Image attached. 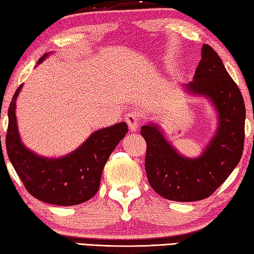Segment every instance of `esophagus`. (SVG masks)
Instances as JSON below:
<instances>
[{"label": "esophagus", "instance_id": "esophagus-1", "mask_svg": "<svg viewBox=\"0 0 254 254\" xmlns=\"http://www.w3.org/2000/svg\"><path fill=\"white\" fill-rule=\"evenodd\" d=\"M125 119H126L128 126H129V129L131 131L137 130V127L139 126V117L136 112H130V114L126 115V118Z\"/></svg>", "mask_w": 254, "mask_h": 254}]
</instances>
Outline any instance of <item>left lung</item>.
<instances>
[{"label":"left lung","instance_id":"obj_1","mask_svg":"<svg viewBox=\"0 0 254 254\" xmlns=\"http://www.w3.org/2000/svg\"><path fill=\"white\" fill-rule=\"evenodd\" d=\"M185 93L209 99L217 114L216 131L197 158L179 153L157 124L140 128L146 140L145 171L150 185L167 200L200 201L211 195L240 162L244 146L245 104L219 56L204 44L194 79Z\"/></svg>","mask_w":254,"mask_h":254}]
</instances>
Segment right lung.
<instances>
[{
	"instance_id": "1",
	"label": "right lung",
	"mask_w": 254,
	"mask_h": 254,
	"mask_svg": "<svg viewBox=\"0 0 254 254\" xmlns=\"http://www.w3.org/2000/svg\"><path fill=\"white\" fill-rule=\"evenodd\" d=\"M48 56L44 54L38 64ZM21 88L22 85L15 91L7 110L5 143L7 157L26 190L50 204L76 205L88 201L99 190L109 157L128 132L127 124L119 123L92 132L79 147L61 158L42 157L26 147L19 135L15 101Z\"/></svg>"
}]
</instances>
